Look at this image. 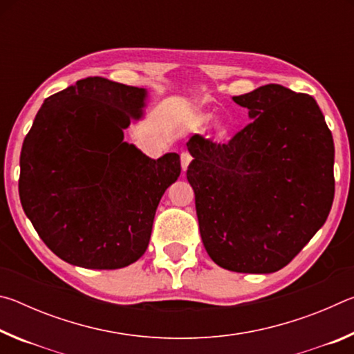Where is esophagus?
I'll return each mask as SVG.
<instances>
[{
  "instance_id": "34e87169",
  "label": "esophagus",
  "mask_w": 354,
  "mask_h": 354,
  "mask_svg": "<svg viewBox=\"0 0 354 354\" xmlns=\"http://www.w3.org/2000/svg\"><path fill=\"white\" fill-rule=\"evenodd\" d=\"M190 162H192V156H190V153H189V151H183V153H181V167H183L184 171L187 170V167H189Z\"/></svg>"
}]
</instances>
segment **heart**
Segmentation results:
<instances>
[{
	"instance_id": "b5f03b06",
	"label": "heart",
	"mask_w": 354,
	"mask_h": 354,
	"mask_svg": "<svg viewBox=\"0 0 354 354\" xmlns=\"http://www.w3.org/2000/svg\"><path fill=\"white\" fill-rule=\"evenodd\" d=\"M206 120H207V118H201V122H206ZM220 134H225V131L221 129V131H220Z\"/></svg>"
}]
</instances>
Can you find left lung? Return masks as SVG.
<instances>
[{"mask_svg":"<svg viewBox=\"0 0 354 354\" xmlns=\"http://www.w3.org/2000/svg\"><path fill=\"white\" fill-rule=\"evenodd\" d=\"M248 123L227 143L187 142L201 241L239 273L286 267L325 225L334 200V142L317 101L279 84L232 97Z\"/></svg>","mask_w":354,"mask_h":354,"instance_id":"8db88e82","label":"left lung"}]
</instances>
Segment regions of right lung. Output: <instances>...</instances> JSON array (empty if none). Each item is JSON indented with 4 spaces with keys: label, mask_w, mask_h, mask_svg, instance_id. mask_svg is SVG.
I'll return each instance as SVG.
<instances>
[{
    "label": "right lung",
    "mask_w": 354,
    "mask_h": 354,
    "mask_svg": "<svg viewBox=\"0 0 354 354\" xmlns=\"http://www.w3.org/2000/svg\"><path fill=\"white\" fill-rule=\"evenodd\" d=\"M147 91L93 76L44 101L20 154V201L53 253L115 270L136 262L156 209L181 173L179 154L154 160L123 142Z\"/></svg>",
    "instance_id": "obj_1"
}]
</instances>
